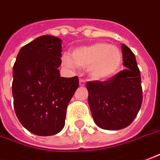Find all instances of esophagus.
Returning a JSON list of instances; mask_svg holds the SVG:
<instances>
[{
    "label": "esophagus",
    "mask_w": 160,
    "mask_h": 160,
    "mask_svg": "<svg viewBox=\"0 0 160 160\" xmlns=\"http://www.w3.org/2000/svg\"><path fill=\"white\" fill-rule=\"evenodd\" d=\"M79 85L80 86H84L85 85V80L83 78H80V80H79Z\"/></svg>",
    "instance_id": "1"
}]
</instances>
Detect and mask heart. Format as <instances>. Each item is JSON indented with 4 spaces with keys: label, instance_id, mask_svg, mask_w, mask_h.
<instances>
[{
    "label": "heart",
    "instance_id": "b5f03b06",
    "mask_svg": "<svg viewBox=\"0 0 160 160\" xmlns=\"http://www.w3.org/2000/svg\"><path fill=\"white\" fill-rule=\"evenodd\" d=\"M62 63L72 69L75 66L88 68L95 80H107L118 73L122 65V53L118 48L106 42H96L74 49L71 57L63 55Z\"/></svg>",
    "mask_w": 160,
    "mask_h": 160
}]
</instances>
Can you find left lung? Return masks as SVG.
I'll return each instance as SVG.
<instances>
[{"mask_svg": "<svg viewBox=\"0 0 160 160\" xmlns=\"http://www.w3.org/2000/svg\"><path fill=\"white\" fill-rule=\"evenodd\" d=\"M123 65L126 69L106 81H90L86 87L88 102L96 124L110 131L120 130L132 123L142 104L140 71L136 57L122 44Z\"/></svg>", "mask_w": 160, "mask_h": 160, "instance_id": "1", "label": "left lung"}]
</instances>
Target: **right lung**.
<instances>
[{"mask_svg":"<svg viewBox=\"0 0 160 160\" xmlns=\"http://www.w3.org/2000/svg\"><path fill=\"white\" fill-rule=\"evenodd\" d=\"M61 57V39L42 36L23 46L14 64L15 114L24 128L38 136L62 130L67 106L79 85L78 77H60Z\"/></svg>","mask_w":160,"mask_h":160,"instance_id":"right-lung-1","label":"right lung"}]
</instances>
